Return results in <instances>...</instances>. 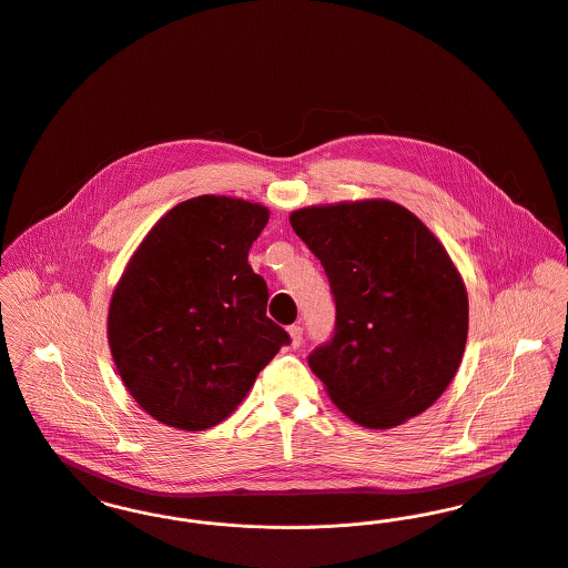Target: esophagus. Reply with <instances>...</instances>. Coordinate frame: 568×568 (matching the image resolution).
I'll return each instance as SVG.
<instances>
[{
  "label": "esophagus",
  "mask_w": 568,
  "mask_h": 568,
  "mask_svg": "<svg viewBox=\"0 0 568 568\" xmlns=\"http://www.w3.org/2000/svg\"><path fill=\"white\" fill-rule=\"evenodd\" d=\"M287 333H290V337H292V346H294V348H298V346H301V342H303V326L292 324V326L287 328Z\"/></svg>",
  "instance_id": "34e87169"
}]
</instances>
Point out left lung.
Wrapping results in <instances>:
<instances>
[{
    "label": "left lung",
    "instance_id": "1",
    "mask_svg": "<svg viewBox=\"0 0 568 568\" xmlns=\"http://www.w3.org/2000/svg\"><path fill=\"white\" fill-rule=\"evenodd\" d=\"M335 298V333L308 367L352 422L385 430L424 413L467 344L465 283L430 229L374 199L290 216Z\"/></svg>",
    "mask_w": 568,
    "mask_h": 568
}]
</instances>
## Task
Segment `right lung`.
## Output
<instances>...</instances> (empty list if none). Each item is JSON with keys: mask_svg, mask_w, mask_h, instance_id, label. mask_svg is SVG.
Listing matches in <instances>:
<instances>
[{"mask_svg": "<svg viewBox=\"0 0 568 568\" xmlns=\"http://www.w3.org/2000/svg\"><path fill=\"white\" fill-rule=\"evenodd\" d=\"M270 212L196 196L146 233L110 303L108 342L131 397L158 422L196 433L226 419L290 344L265 315L248 251Z\"/></svg>", "mask_w": 568, "mask_h": 568, "instance_id": "right-lung-1", "label": "right lung"}]
</instances>
